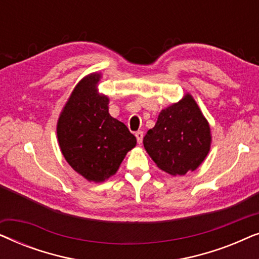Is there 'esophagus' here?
I'll list each match as a JSON object with an SVG mask.
<instances>
[{
	"instance_id": "esophagus-1",
	"label": "esophagus",
	"mask_w": 259,
	"mask_h": 259,
	"mask_svg": "<svg viewBox=\"0 0 259 259\" xmlns=\"http://www.w3.org/2000/svg\"><path fill=\"white\" fill-rule=\"evenodd\" d=\"M136 137H137L138 143L141 144V141H143V138H144V132H143V131H138V132H136Z\"/></svg>"
}]
</instances>
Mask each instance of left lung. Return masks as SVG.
Masks as SVG:
<instances>
[{
	"instance_id": "left-lung-1",
	"label": "left lung",
	"mask_w": 259,
	"mask_h": 259,
	"mask_svg": "<svg viewBox=\"0 0 259 259\" xmlns=\"http://www.w3.org/2000/svg\"><path fill=\"white\" fill-rule=\"evenodd\" d=\"M210 126L191 95L162 109L144 147L159 168L184 176L199 166L210 151Z\"/></svg>"
}]
</instances>
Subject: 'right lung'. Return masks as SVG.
I'll return each mask as SVG.
<instances>
[{"instance_id":"1","label":"right lung","mask_w":259,"mask_h":259,"mask_svg":"<svg viewBox=\"0 0 259 259\" xmlns=\"http://www.w3.org/2000/svg\"><path fill=\"white\" fill-rule=\"evenodd\" d=\"M100 75L81 80L58 122L60 148L67 162L90 182L114 175L137 139L125 123L109 115L108 98L98 94Z\"/></svg>"}]
</instances>
